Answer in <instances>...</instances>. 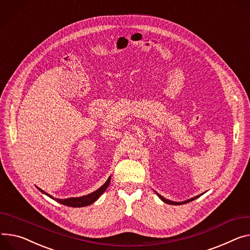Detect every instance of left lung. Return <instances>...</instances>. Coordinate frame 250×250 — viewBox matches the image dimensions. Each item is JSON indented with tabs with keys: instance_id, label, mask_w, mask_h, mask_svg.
Here are the masks:
<instances>
[{
	"instance_id": "1",
	"label": "left lung",
	"mask_w": 250,
	"mask_h": 250,
	"mask_svg": "<svg viewBox=\"0 0 250 250\" xmlns=\"http://www.w3.org/2000/svg\"><path fill=\"white\" fill-rule=\"evenodd\" d=\"M155 193L158 195V197L163 201V202H165V203H167V204H172V205H182V204H185V203H188V202H190V201H192V200H194V199H196V198H198L199 196H201L202 194H200V195H197V196H195V197H192V198H190V199H187V200H185V201H180V202H176V201H172V200H169V199H166L165 197H163L162 195H160L159 193H157V192L155 191Z\"/></svg>"
}]
</instances>
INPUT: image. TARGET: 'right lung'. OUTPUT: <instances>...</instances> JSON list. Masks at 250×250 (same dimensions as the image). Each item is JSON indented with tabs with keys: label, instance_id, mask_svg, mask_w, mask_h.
<instances>
[{
	"label": "right lung",
	"instance_id": "add662e5",
	"mask_svg": "<svg viewBox=\"0 0 250 250\" xmlns=\"http://www.w3.org/2000/svg\"><path fill=\"white\" fill-rule=\"evenodd\" d=\"M110 180H111V176H109L107 181L100 188H98L96 191L92 192V193H90V194H87V195H84V196H80V197H69V198H65V199H60V198L53 197L52 195H50L49 193H47V192L43 191L39 187H37V188L39 189L42 192V193L46 194L47 196H49L53 200H56L57 202H59L61 204H64V205H67V206H70V207H84V206H88V205L94 203L96 200H97L104 193L105 190L109 186Z\"/></svg>",
	"mask_w": 250,
	"mask_h": 250
}]
</instances>
